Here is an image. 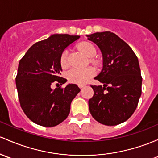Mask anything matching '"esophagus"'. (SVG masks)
Here are the masks:
<instances>
[{
  "label": "esophagus",
  "mask_w": 158,
  "mask_h": 158,
  "mask_svg": "<svg viewBox=\"0 0 158 158\" xmlns=\"http://www.w3.org/2000/svg\"><path fill=\"white\" fill-rule=\"evenodd\" d=\"M78 86H79V88H82L85 87L84 85H78Z\"/></svg>",
  "instance_id": "obj_1"
}]
</instances>
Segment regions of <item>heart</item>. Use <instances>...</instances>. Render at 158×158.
I'll return each mask as SVG.
<instances>
[{"mask_svg": "<svg viewBox=\"0 0 158 158\" xmlns=\"http://www.w3.org/2000/svg\"><path fill=\"white\" fill-rule=\"evenodd\" d=\"M78 48L79 50L82 52L85 55H87L89 58L90 61L92 64L95 66H98L99 61L92 57L94 56L97 53V50L95 46L92 43L90 42H82L78 45ZM67 54L68 52L67 50H64L62 53L60 54V64L63 68H66L68 66V61H67ZM96 74V70L92 67H88L84 69L79 68H72L70 70L67 71V78L68 81L71 83L74 84L83 85L88 82L91 78L94 77Z\"/></svg>", "mask_w": 158, "mask_h": 158, "instance_id": "obj_1", "label": "heart"}]
</instances>
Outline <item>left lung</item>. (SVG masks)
I'll list each match as a JSON object with an SVG mask.
<instances>
[{
  "instance_id": "8db88e82",
  "label": "left lung",
  "mask_w": 158,
  "mask_h": 158,
  "mask_svg": "<svg viewBox=\"0 0 158 158\" xmlns=\"http://www.w3.org/2000/svg\"><path fill=\"white\" fill-rule=\"evenodd\" d=\"M88 39L102 52L103 67L95 79L88 100L91 115L100 124L114 126L127 121L136 110L142 94V76L138 58L132 48L110 31L94 33Z\"/></svg>"
}]
</instances>
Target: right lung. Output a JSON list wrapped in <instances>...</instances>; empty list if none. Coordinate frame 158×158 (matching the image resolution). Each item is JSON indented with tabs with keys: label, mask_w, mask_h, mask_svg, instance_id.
I'll use <instances>...</instances> for the list:
<instances>
[{
	"label": "right lung",
	"mask_w": 158,
	"mask_h": 158,
	"mask_svg": "<svg viewBox=\"0 0 158 158\" xmlns=\"http://www.w3.org/2000/svg\"><path fill=\"white\" fill-rule=\"evenodd\" d=\"M79 36L54 34L33 45L19 64L15 84L20 106L30 120L43 127H55L70 113L73 99L80 91L75 84L61 85L60 54ZM54 83L61 86L51 89Z\"/></svg>",
	"instance_id": "right-lung-1"
}]
</instances>
